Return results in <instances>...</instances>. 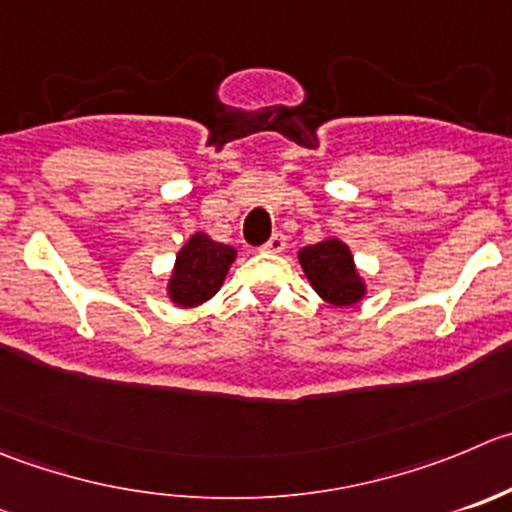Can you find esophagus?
<instances>
[{"mask_svg": "<svg viewBox=\"0 0 512 512\" xmlns=\"http://www.w3.org/2000/svg\"><path fill=\"white\" fill-rule=\"evenodd\" d=\"M265 252H282L285 250V235L282 232H275V235L270 237V240L265 242V247H262Z\"/></svg>", "mask_w": 512, "mask_h": 512, "instance_id": "obj_1", "label": "esophagus"}]
</instances>
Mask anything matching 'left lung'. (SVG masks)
Masks as SVG:
<instances>
[{
    "mask_svg": "<svg viewBox=\"0 0 512 512\" xmlns=\"http://www.w3.org/2000/svg\"><path fill=\"white\" fill-rule=\"evenodd\" d=\"M297 257L312 290L330 305L350 307L365 297V280L357 272L350 247L337 237L302 247Z\"/></svg>",
    "mask_w": 512,
    "mask_h": 512,
    "instance_id": "8db88e82",
    "label": "left lung"
}]
</instances>
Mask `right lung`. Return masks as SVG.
I'll return each instance as SVG.
<instances>
[{"label":"right lung","instance_id":"add662e5","mask_svg":"<svg viewBox=\"0 0 512 512\" xmlns=\"http://www.w3.org/2000/svg\"><path fill=\"white\" fill-rule=\"evenodd\" d=\"M237 250L215 242L205 232H195L177 252L167 295L180 307H197L217 295L225 282L227 270L235 262Z\"/></svg>","mask_w":512,"mask_h":512}]
</instances>
